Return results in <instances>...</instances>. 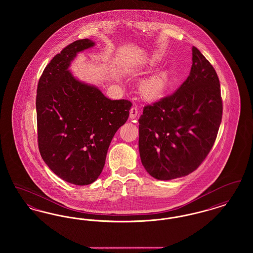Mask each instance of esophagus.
Wrapping results in <instances>:
<instances>
[{
	"instance_id": "1",
	"label": "esophagus",
	"mask_w": 253,
	"mask_h": 253,
	"mask_svg": "<svg viewBox=\"0 0 253 253\" xmlns=\"http://www.w3.org/2000/svg\"><path fill=\"white\" fill-rule=\"evenodd\" d=\"M137 115H138V108L136 106H132L131 110H130V120L136 119Z\"/></svg>"
}]
</instances>
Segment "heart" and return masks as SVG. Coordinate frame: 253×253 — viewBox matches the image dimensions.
I'll list each match as a JSON object with an SVG mask.
<instances>
[{
	"label": "heart",
	"mask_w": 253,
	"mask_h": 253,
	"mask_svg": "<svg viewBox=\"0 0 253 253\" xmlns=\"http://www.w3.org/2000/svg\"><path fill=\"white\" fill-rule=\"evenodd\" d=\"M165 89V84L159 77H153L141 84L140 90L147 98H155L159 96Z\"/></svg>",
	"instance_id": "b5f03b06"
}]
</instances>
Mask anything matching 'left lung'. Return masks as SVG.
<instances>
[{
  "label": "left lung",
  "mask_w": 253,
  "mask_h": 253,
  "mask_svg": "<svg viewBox=\"0 0 253 253\" xmlns=\"http://www.w3.org/2000/svg\"><path fill=\"white\" fill-rule=\"evenodd\" d=\"M187 80L170 96L143 109L139 118V155L145 169L158 180L193 172L216 139L222 98L216 72L193 46Z\"/></svg>",
  "instance_id": "left-lung-1"
}]
</instances>
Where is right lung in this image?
<instances>
[{
    "label": "right lung",
    "instance_id": "1",
    "mask_svg": "<svg viewBox=\"0 0 253 253\" xmlns=\"http://www.w3.org/2000/svg\"><path fill=\"white\" fill-rule=\"evenodd\" d=\"M95 44L84 39L62 49L43 70L37 89L41 156L62 180L79 186L97 179L110 143L132 105L126 99H110L69 70L77 55Z\"/></svg>",
    "mask_w": 253,
    "mask_h": 253
}]
</instances>
